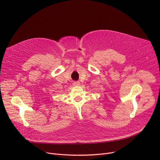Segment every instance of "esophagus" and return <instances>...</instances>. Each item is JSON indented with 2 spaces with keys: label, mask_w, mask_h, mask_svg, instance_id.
<instances>
[{
  "label": "esophagus",
  "mask_w": 160,
  "mask_h": 160,
  "mask_svg": "<svg viewBox=\"0 0 160 160\" xmlns=\"http://www.w3.org/2000/svg\"><path fill=\"white\" fill-rule=\"evenodd\" d=\"M73 84L75 86H78L80 85V82H74Z\"/></svg>",
  "instance_id": "34e87169"
}]
</instances>
